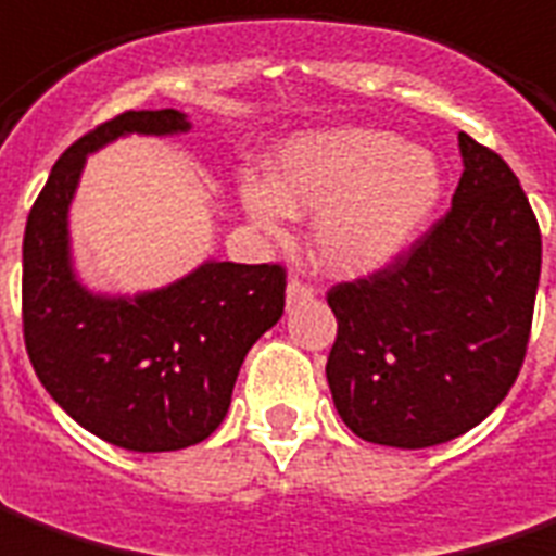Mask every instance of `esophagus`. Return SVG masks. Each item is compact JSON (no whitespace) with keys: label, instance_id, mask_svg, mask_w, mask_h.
Masks as SVG:
<instances>
[{"label":"esophagus","instance_id":"34e87169","mask_svg":"<svg viewBox=\"0 0 556 556\" xmlns=\"http://www.w3.org/2000/svg\"><path fill=\"white\" fill-rule=\"evenodd\" d=\"M312 296H315V287L305 285L302 278H290V285H287V302H290V305L312 300Z\"/></svg>","mask_w":556,"mask_h":556}]
</instances>
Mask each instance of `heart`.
Instances as JSON below:
<instances>
[{
	"mask_svg": "<svg viewBox=\"0 0 556 556\" xmlns=\"http://www.w3.org/2000/svg\"><path fill=\"white\" fill-rule=\"evenodd\" d=\"M442 197L432 151L384 129L336 126L290 139L275 154L269 181L244 178L241 202L269 232L287 214H317L315 244L336 271L384 266L415 239Z\"/></svg>",
	"mask_w": 556,
	"mask_h": 556,
	"instance_id": "obj_1",
	"label": "heart"
}]
</instances>
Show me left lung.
<instances>
[{
	"mask_svg": "<svg viewBox=\"0 0 556 556\" xmlns=\"http://www.w3.org/2000/svg\"><path fill=\"white\" fill-rule=\"evenodd\" d=\"M451 208L384 269L329 287L339 332L327 381L342 420L388 447L478 427L518 378L542 271V232L518 175L460 132Z\"/></svg>",
	"mask_w": 556,
	"mask_h": 556,
	"instance_id": "left-lung-1",
	"label": "left lung"
}]
</instances>
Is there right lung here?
<instances>
[{
	"label": "right lung",
	"mask_w": 556,
	"mask_h": 556,
	"mask_svg": "<svg viewBox=\"0 0 556 556\" xmlns=\"http://www.w3.org/2000/svg\"><path fill=\"white\" fill-rule=\"evenodd\" d=\"M181 111H124L80 136L51 168L23 232V342L56 405L111 445L181 451L227 417L251 344L285 315L278 263L208 260L141 296H93L68 260V205L87 154L141 132H187Z\"/></svg>",
	"instance_id": "obj_1"
}]
</instances>
